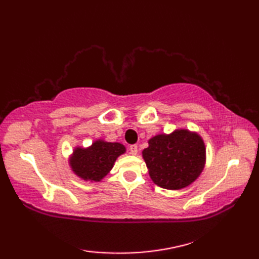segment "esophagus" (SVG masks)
<instances>
[{
    "instance_id": "obj_1",
    "label": "esophagus",
    "mask_w": 259,
    "mask_h": 259,
    "mask_svg": "<svg viewBox=\"0 0 259 259\" xmlns=\"http://www.w3.org/2000/svg\"><path fill=\"white\" fill-rule=\"evenodd\" d=\"M129 150H130V153H131V155L136 156L137 153H138V146H137V145H133V146H130Z\"/></svg>"
}]
</instances>
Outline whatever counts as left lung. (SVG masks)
<instances>
[{
    "instance_id": "8db88e82",
    "label": "left lung",
    "mask_w": 259,
    "mask_h": 259,
    "mask_svg": "<svg viewBox=\"0 0 259 259\" xmlns=\"http://www.w3.org/2000/svg\"><path fill=\"white\" fill-rule=\"evenodd\" d=\"M142 158L151 180L169 190H179L199 177L206 163V147L201 137L188 129L160 134L148 141Z\"/></svg>"
}]
</instances>
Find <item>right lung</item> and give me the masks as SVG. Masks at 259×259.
I'll use <instances>...</instances> for the list:
<instances>
[{"label":"right lung","instance_id":"right-lung-1","mask_svg":"<svg viewBox=\"0 0 259 259\" xmlns=\"http://www.w3.org/2000/svg\"><path fill=\"white\" fill-rule=\"evenodd\" d=\"M125 152L120 142L98 139L88 147H75L69 158L71 170L79 178L99 183L111 171L117 158Z\"/></svg>","mask_w":259,"mask_h":259}]
</instances>
